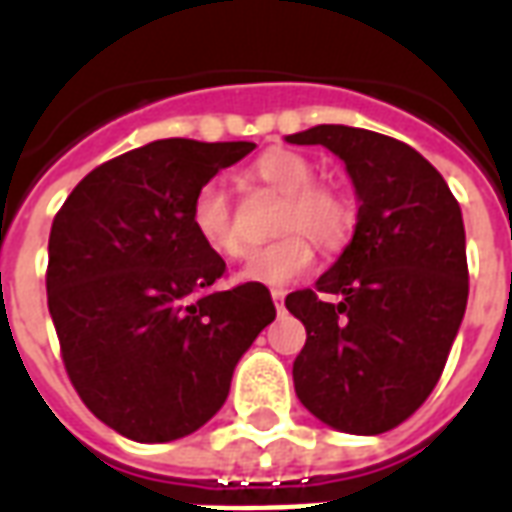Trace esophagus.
Returning a JSON list of instances; mask_svg holds the SVG:
<instances>
[{
  "label": "esophagus",
  "instance_id": "1",
  "mask_svg": "<svg viewBox=\"0 0 512 512\" xmlns=\"http://www.w3.org/2000/svg\"><path fill=\"white\" fill-rule=\"evenodd\" d=\"M271 299H274L277 312H285V290H271Z\"/></svg>",
  "mask_w": 512,
  "mask_h": 512
}]
</instances>
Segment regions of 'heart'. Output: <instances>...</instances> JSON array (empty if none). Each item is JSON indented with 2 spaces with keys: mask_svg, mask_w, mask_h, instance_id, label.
I'll use <instances>...</instances> for the list:
<instances>
[{
  "mask_svg": "<svg viewBox=\"0 0 512 512\" xmlns=\"http://www.w3.org/2000/svg\"><path fill=\"white\" fill-rule=\"evenodd\" d=\"M249 175L266 189L282 194L277 211V241L257 249L246 260L241 277L246 282L285 288L301 279L315 263L310 239L323 249H340L354 227V208L343 194L326 183H318V167L304 153L290 147H268L249 167ZM194 235L211 252L222 257H241L246 241L238 224L230 191L219 178H211L194 191L189 205Z\"/></svg>",
  "mask_w": 512,
  "mask_h": 512,
  "instance_id": "b5f03b06",
  "label": "heart"
}]
</instances>
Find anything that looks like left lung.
I'll return each instance as SVG.
<instances>
[{"instance_id": "left-lung-1", "label": "left lung", "mask_w": 512, "mask_h": 512, "mask_svg": "<svg viewBox=\"0 0 512 512\" xmlns=\"http://www.w3.org/2000/svg\"><path fill=\"white\" fill-rule=\"evenodd\" d=\"M288 142L343 158L362 202L340 260L315 290L285 299L307 329L293 362L296 395L343 433H386L439 384L466 312L461 205L439 169L392 136L315 126ZM321 292L341 301L321 300Z\"/></svg>"}]
</instances>
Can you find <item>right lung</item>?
I'll return each instance as SVG.
<instances>
[{"label": "right lung", "instance_id": "obj_1", "mask_svg": "<svg viewBox=\"0 0 512 512\" xmlns=\"http://www.w3.org/2000/svg\"><path fill=\"white\" fill-rule=\"evenodd\" d=\"M252 150L158 139L84 175L54 216L46 290L62 365L84 406L126 439L202 428L277 318L266 285L213 290L227 266L189 222L194 191Z\"/></svg>", "mask_w": 512, "mask_h": 512}]
</instances>
